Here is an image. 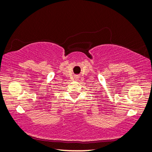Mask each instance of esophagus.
<instances>
[{"label": "esophagus", "mask_w": 152, "mask_h": 152, "mask_svg": "<svg viewBox=\"0 0 152 152\" xmlns=\"http://www.w3.org/2000/svg\"><path fill=\"white\" fill-rule=\"evenodd\" d=\"M78 78V76H76V78Z\"/></svg>", "instance_id": "esophagus-1"}]
</instances>
